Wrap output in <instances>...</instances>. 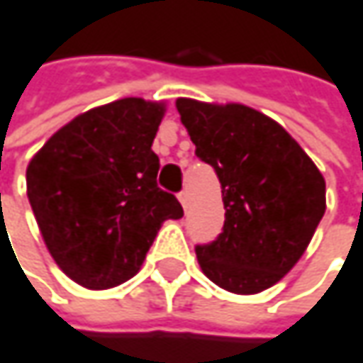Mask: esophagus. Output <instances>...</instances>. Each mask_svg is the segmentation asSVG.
Listing matches in <instances>:
<instances>
[{"label": "esophagus", "instance_id": "esophagus-1", "mask_svg": "<svg viewBox=\"0 0 363 363\" xmlns=\"http://www.w3.org/2000/svg\"><path fill=\"white\" fill-rule=\"evenodd\" d=\"M179 201L182 203V207H184V209H189V203H191V195H189V191H186V189L179 193Z\"/></svg>", "mask_w": 363, "mask_h": 363}]
</instances>
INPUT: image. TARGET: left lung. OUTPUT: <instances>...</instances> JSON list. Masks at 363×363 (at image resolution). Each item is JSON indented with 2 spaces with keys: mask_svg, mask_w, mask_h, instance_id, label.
Wrapping results in <instances>:
<instances>
[{
  "mask_svg": "<svg viewBox=\"0 0 363 363\" xmlns=\"http://www.w3.org/2000/svg\"><path fill=\"white\" fill-rule=\"evenodd\" d=\"M195 154L222 184V234L195 252L203 273L232 294L277 284L304 255L325 216V179L288 131L245 104L179 98Z\"/></svg>",
  "mask_w": 363,
  "mask_h": 363,
  "instance_id": "left-lung-1",
  "label": "left lung"
}]
</instances>
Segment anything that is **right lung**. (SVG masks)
<instances>
[{
  "mask_svg": "<svg viewBox=\"0 0 363 363\" xmlns=\"http://www.w3.org/2000/svg\"><path fill=\"white\" fill-rule=\"evenodd\" d=\"M164 104L123 98L61 127L26 168L28 201L55 263L88 289L139 271L164 220L182 218L156 182Z\"/></svg>",
  "mask_w": 363,
  "mask_h": 363,
  "instance_id": "add662e5",
  "label": "right lung"
}]
</instances>
